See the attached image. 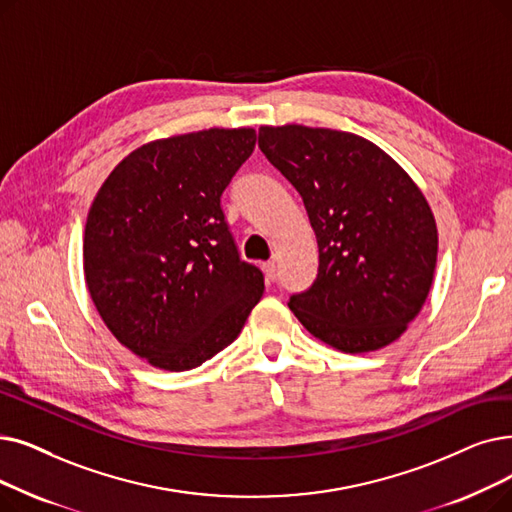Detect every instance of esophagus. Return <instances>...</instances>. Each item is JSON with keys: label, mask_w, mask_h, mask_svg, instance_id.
I'll return each instance as SVG.
<instances>
[{"label": "esophagus", "mask_w": 512, "mask_h": 512, "mask_svg": "<svg viewBox=\"0 0 512 512\" xmlns=\"http://www.w3.org/2000/svg\"><path fill=\"white\" fill-rule=\"evenodd\" d=\"M261 268H263L265 280H268V282H274V280H276L278 272H276V263H274V261H265V263L261 265Z\"/></svg>", "instance_id": "1"}]
</instances>
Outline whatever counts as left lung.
I'll return each instance as SVG.
<instances>
[{
	"mask_svg": "<svg viewBox=\"0 0 512 512\" xmlns=\"http://www.w3.org/2000/svg\"><path fill=\"white\" fill-rule=\"evenodd\" d=\"M259 148L301 194L320 265L291 295L297 320L345 353L402 337L425 305L437 263V226L412 177L355 133L261 127Z\"/></svg>",
	"mask_w": 512,
	"mask_h": 512,
	"instance_id": "obj_1",
	"label": "left lung"
}]
</instances>
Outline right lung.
Instances as JSON below:
<instances>
[{
    "instance_id": "obj_1",
    "label": "right lung",
    "mask_w": 512,
    "mask_h": 512,
    "mask_svg": "<svg viewBox=\"0 0 512 512\" xmlns=\"http://www.w3.org/2000/svg\"><path fill=\"white\" fill-rule=\"evenodd\" d=\"M255 129H205L133 150L98 190L83 270L108 330L148 364L182 372L228 347L263 295L242 261L221 194Z\"/></svg>"
}]
</instances>
